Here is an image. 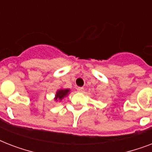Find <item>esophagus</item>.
<instances>
[{"label":"esophagus","instance_id":"obj_1","mask_svg":"<svg viewBox=\"0 0 152 152\" xmlns=\"http://www.w3.org/2000/svg\"><path fill=\"white\" fill-rule=\"evenodd\" d=\"M76 90H77V91H78V92H83V90H84V88H76Z\"/></svg>","mask_w":152,"mask_h":152}]
</instances>
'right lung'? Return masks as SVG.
<instances>
[{"instance_id":"1","label":"right lung","mask_w":152,"mask_h":152,"mask_svg":"<svg viewBox=\"0 0 152 152\" xmlns=\"http://www.w3.org/2000/svg\"><path fill=\"white\" fill-rule=\"evenodd\" d=\"M69 90L68 89H61V90L57 91V94H56V98H55V100H61L64 96H66L69 93Z\"/></svg>"}]
</instances>
